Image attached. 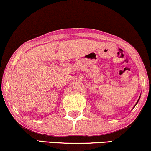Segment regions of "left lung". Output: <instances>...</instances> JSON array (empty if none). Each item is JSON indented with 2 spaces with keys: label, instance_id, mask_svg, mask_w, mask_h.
<instances>
[{
  "label": "left lung",
  "instance_id": "1",
  "mask_svg": "<svg viewBox=\"0 0 151 151\" xmlns=\"http://www.w3.org/2000/svg\"><path fill=\"white\" fill-rule=\"evenodd\" d=\"M140 98H141V95H140V97H139V98H138V101H137V102H136V104H135V106H133V108H134V107H135V106H136V104H138V101H139Z\"/></svg>",
  "mask_w": 151,
  "mask_h": 151
}]
</instances>
